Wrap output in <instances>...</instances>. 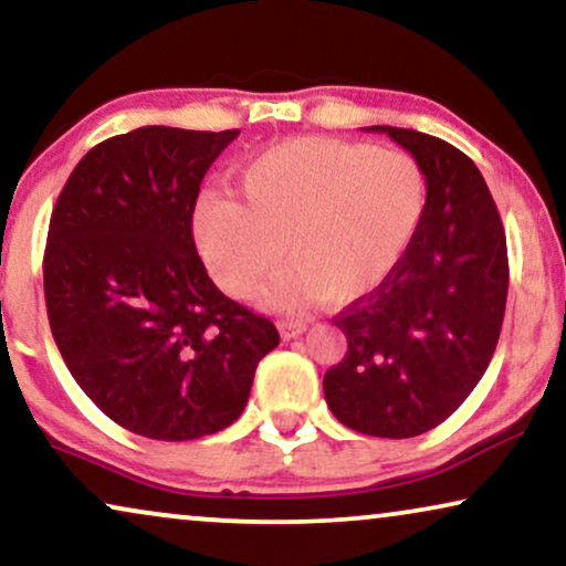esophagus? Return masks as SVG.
<instances>
[{
    "label": "esophagus",
    "mask_w": 566,
    "mask_h": 566,
    "mask_svg": "<svg viewBox=\"0 0 566 566\" xmlns=\"http://www.w3.org/2000/svg\"><path fill=\"white\" fill-rule=\"evenodd\" d=\"M277 329H281L283 339H291V337L304 335L306 322L304 319H281V322H277Z\"/></svg>",
    "instance_id": "esophagus-1"
}]
</instances>
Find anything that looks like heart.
Here are the masks:
<instances>
[{
  "instance_id": "1",
  "label": "heart",
  "mask_w": 566,
  "mask_h": 566,
  "mask_svg": "<svg viewBox=\"0 0 566 566\" xmlns=\"http://www.w3.org/2000/svg\"><path fill=\"white\" fill-rule=\"evenodd\" d=\"M239 190L244 203L203 198L192 216L208 273L234 298L258 291L281 250L293 265L275 285L281 301L368 296L405 258L428 208V177L415 157L337 138H296L258 154L239 172Z\"/></svg>"
}]
</instances>
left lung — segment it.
Here are the masks:
<instances>
[{
    "instance_id": "left-lung-1",
    "label": "left lung",
    "mask_w": 566,
    "mask_h": 566,
    "mask_svg": "<svg viewBox=\"0 0 566 566\" xmlns=\"http://www.w3.org/2000/svg\"><path fill=\"white\" fill-rule=\"evenodd\" d=\"M366 130L420 161L428 208L391 275L335 316L347 353L324 374V399L363 436L415 438L448 420L490 366L505 316L507 242L467 154L420 130Z\"/></svg>"
}]
</instances>
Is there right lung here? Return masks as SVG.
I'll list each match as a JSON object with an SVG mask.
<instances>
[{
	"label": "right lung",
	"mask_w": 566,
	"mask_h": 566,
	"mask_svg": "<svg viewBox=\"0 0 566 566\" xmlns=\"http://www.w3.org/2000/svg\"><path fill=\"white\" fill-rule=\"evenodd\" d=\"M239 130L144 126L84 154L51 213L49 324L120 428L196 440L244 412L275 324L216 289L192 242L200 182Z\"/></svg>",
	"instance_id": "right-lung-1"
}]
</instances>
